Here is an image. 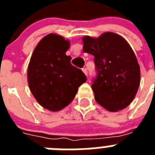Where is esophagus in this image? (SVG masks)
I'll return each instance as SVG.
<instances>
[{
	"label": "esophagus",
	"instance_id": "34e87169",
	"mask_svg": "<svg viewBox=\"0 0 155 155\" xmlns=\"http://www.w3.org/2000/svg\"><path fill=\"white\" fill-rule=\"evenodd\" d=\"M82 71H83V72H84V74H85L86 76H87V69H86V68H83V69H82Z\"/></svg>",
	"mask_w": 155,
	"mask_h": 155
}]
</instances>
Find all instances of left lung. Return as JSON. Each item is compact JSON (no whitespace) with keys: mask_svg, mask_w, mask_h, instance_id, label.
Segmentation results:
<instances>
[{"mask_svg":"<svg viewBox=\"0 0 155 155\" xmlns=\"http://www.w3.org/2000/svg\"><path fill=\"white\" fill-rule=\"evenodd\" d=\"M83 51L94 57L96 79L91 85L95 101L109 112L125 109L136 96L140 70L127 41L118 34L104 32L98 38H82Z\"/></svg>","mask_w":155,"mask_h":155,"instance_id":"obj_1","label":"left lung"}]
</instances>
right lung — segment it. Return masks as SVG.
<instances>
[{
	"label": "right lung",
	"mask_w": 155,
	"mask_h": 155,
	"mask_svg": "<svg viewBox=\"0 0 155 155\" xmlns=\"http://www.w3.org/2000/svg\"><path fill=\"white\" fill-rule=\"evenodd\" d=\"M69 47V40L48 34L35 46L28 66L31 94L41 106L52 112L68 106L87 80L81 70L71 65V57L66 55Z\"/></svg>",
	"instance_id": "obj_1"
}]
</instances>
